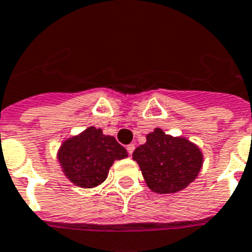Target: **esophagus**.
<instances>
[{"mask_svg": "<svg viewBox=\"0 0 252 252\" xmlns=\"http://www.w3.org/2000/svg\"><path fill=\"white\" fill-rule=\"evenodd\" d=\"M126 151H128V153H129V155H132V153H133V151H134L133 144H129V145H126Z\"/></svg>", "mask_w": 252, "mask_h": 252, "instance_id": "34e87169", "label": "esophagus"}]
</instances>
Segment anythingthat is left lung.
<instances>
[{
  "label": "left lung",
  "mask_w": 252,
  "mask_h": 252,
  "mask_svg": "<svg viewBox=\"0 0 252 252\" xmlns=\"http://www.w3.org/2000/svg\"><path fill=\"white\" fill-rule=\"evenodd\" d=\"M148 188L160 194L177 193L193 182L202 168V152L185 137H173L156 129L147 134V143L134 149Z\"/></svg>",
  "instance_id": "obj_1"
}]
</instances>
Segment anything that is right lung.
<instances>
[{
  "label": "right lung",
  "mask_w": 252,
  "mask_h": 252,
  "mask_svg": "<svg viewBox=\"0 0 252 252\" xmlns=\"http://www.w3.org/2000/svg\"><path fill=\"white\" fill-rule=\"evenodd\" d=\"M126 157V148L95 126L64 140L58 151V161L64 176L74 185L86 189L104 182L113 162Z\"/></svg>",
  "instance_id": "add662e5"
}]
</instances>
